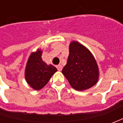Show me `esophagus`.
I'll return each mask as SVG.
<instances>
[{"instance_id":"esophagus-1","label":"esophagus","mask_w":123,"mask_h":123,"mask_svg":"<svg viewBox=\"0 0 123 123\" xmlns=\"http://www.w3.org/2000/svg\"><path fill=\"white\" fill-rule=\"evenodd\" d=\"M62 68H63V67H62V65H60V64H59V65H58V66H57V70H58L59 71H62Z\"/></svg>"}]
</instances>
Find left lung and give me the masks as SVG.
<instances>
[{"label": "left lung", "instance_id": "8db88e82", "mask_svg": "<svg viewBox=\"0 0 123 123\" xmlns=\"http://www.w3.org/2000/svg\"><path fill=\"white\" fill-rule=\"evenodd\" d=\"M62 74L71 87L78 91L92 87L99 79L98 66L94 57L87 48L77 41L70 43L68 61Z\"/></svg>", "mask_w": 123, "mask_h": 123}]
</instances>
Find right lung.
<instances>
[{
  "label": "right lung",
  "mask_w": 123,
  "mask_h": 123,
  "mask_svg": "<svg viewBox=\"0 0 123 123\" xmlns=\"http://www.w3.org/2000/svg\"><path fill=\"white\" fill-rule=\"evenodd\" d=\"M42 55L41 49L31 53L25 67V80L28 85L35 90H40L44 87L51 77L57 71L53 65H48L42 60Z\"/></svg>",
  "instance_id": "obj_1"
}]
</instances>
